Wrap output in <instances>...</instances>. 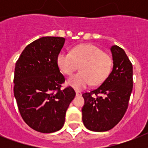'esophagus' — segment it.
Listing matches in <instances>:
<instances>
[{"mask_svg":"<svg viewBox=\"0 0 148 148\" xmlns=\"http://www.w3.org/2000/svg\"><path fill=\"white\" fill-rule=\"evenodd\" d=\"M75 92H76L77 96H81V91H79V90H75Z\"/></svg>","mask_w":148,"mask_h":148,"instance_id":"obj_1","label":"esophagus"}]
</instances>
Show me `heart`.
Segmentation results:
<instances>
[{
  "instance_id": "b5f03b06",
  "label": "heart",
  "mask_w": 148,
  "mask_h": 148,
  "mask_svg": "<svg viewBox=\"0 0 148 148\" xmlns=\"http://www.w3.org/2000/svg\"><path fill=\"white\" fill-rule=\"evenodd\" d=\"M58 68L65 75H71L78 69L81 72L71 77L67 84L82 89L90 84L99 85L108 78L112 71L113 60L108 53L93 45H80L71 53L61 52L57 57Z\"/></svg>"
}]
</instances>
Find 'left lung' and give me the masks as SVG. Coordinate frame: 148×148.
I'll use <instances>...</instances> for the list:
<instances>
[{
    "label": "left lung",
    "mask_w": 148,
    "mask_h": 148,
    "mask_svg": "<svg viewBox=\"0 0 148 148\" xmlns=\"http://www.w3.org/2000/svg\"><path fill=\"white\" fill-rule=\"evenodd\" d=\"M113 70L108 78L90 92L83 93L82 121L93 131H107L124 117L133 88V66L121 47H110Z\"/></svg>",
    "instance_id": "8db88e82"
}]
</instances>
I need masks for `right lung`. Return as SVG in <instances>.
Listing matches in <instances>:
<instances>
[{
  "label": "right lung",
  "mask_w": 148,
  "mask_h": 148,
  "mask_svg": "<svg viewBox=\"0 0 148 148\" xmlns=\"http://www.w3.org/2000/svg\"><path fill=\"white\" fill-rule=\"evenodd\" d=\"M59 37H43L27 46L16 62L14 93L24 122L41 133L62 128L69 104L76 93L69 86L62 89L64 75L57 57L64 45Z\"/></svg>",
  "instance_id": "right-lung-1"
}]
</instances>
